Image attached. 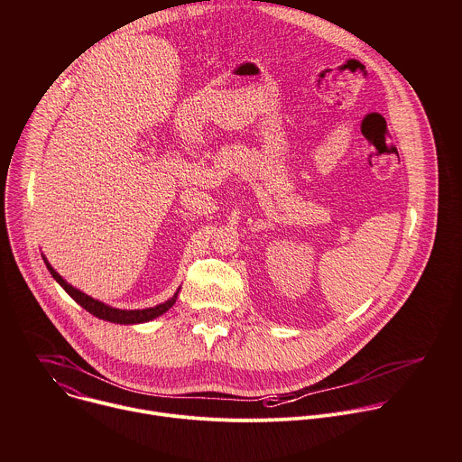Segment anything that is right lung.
<instances>
[{
  "mask_svg": "<svg viewBox=\"0 0 462 462\" xmlns=\"http://www.w3.org/2000/svg\"><path fill=\"white\" fill-rule=\"evenodd\" d=\"M45 265L51 273V276L60 283V287L68 292L80 307H84L88 312H91L93 316L100 318V319H106V321H111V323H120V325H135V323H146V321H152L155 318H159L161 314H164L168 309L173 307V303L177 301V296H179V291L180 287L177 289V292L164 303H159L155 307H148V309H134V310H127V309H116V307H111V305H106L104 301H98L88 294H84L82 291H79L77 287L69 285L68 282H65L52 267L51 263L47 261L45 255H42Z\"/></svg>",
  "mask_w": 462,
  "mask_h": 462,
  "instance_id": "1",
  "label": "right lung"
}]
</instances>
